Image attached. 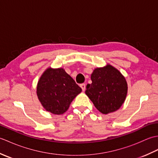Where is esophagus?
Wrapping results in <instances>:
<instances>
[{"instance_id":"obj_1","label":"esophagus","mask_w":158,"mask_h":158,"mask_svg":"<svg viewBox=\"0 0 158 158\" xmlns=\"http://www.w3.org/2000/svg\"><path fill=\"white\" fill-rule=\"evenodd\" d=\"M80 87L81 88L83 92H84L85 90V83H82V84L80 85Z\"/></svg>"}]
</instances>
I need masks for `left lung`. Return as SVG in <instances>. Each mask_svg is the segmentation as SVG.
<instances>
[{
  "mask_svg": "<svg viewBox=\"0 0 158 158\" xmlns=\"http://www.w3.org/2000/svg\"><path fill=\"white\" fill-rule=\"evenodd\" d=\"M92 83L86 86V95L100 113L118 110L125 101L127 84L122 73L110 64L94 70Z\"/></svg>",
  "mask_w": 158,
  "mask_h": 158,
  "instance_id": "obj_1",
  "label": "left lung"
}]
</instances>
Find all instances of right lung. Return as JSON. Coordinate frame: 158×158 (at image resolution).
I'll use <instances>...</instances> for the list:
<instances>
[{
  "label": "right lung",
  "mask_w": 158,
  "mask_h": 158,
  "mask_svg": "<svg viewBox=\"0 0 158 158\" xmlns=\"http://www.w3.org/2000/svg\"><path fill=\"white\" fill-rule=\"evenodd\" d=\"M81 90L63 69L48 68L39 80L36 94L46 110L61 115Z\"/></svg>",
  "instance_id": "right-lung-1"
}]
</instances>
